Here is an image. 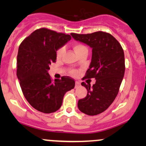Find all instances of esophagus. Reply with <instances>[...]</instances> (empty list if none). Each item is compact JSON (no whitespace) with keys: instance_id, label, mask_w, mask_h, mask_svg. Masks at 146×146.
Returning <instances> with one entry per match:
<instances>
[{"instance_id":"obj_1","label":"esophagus","mask_w":146,"mask_h":146,"mask_svg":"<svg viewBox=\"0 0 146 146\" xmlns=\"http://www.w3.org/2000/svg\"><path fill=\"white\" fill-rule=\"evenodd\" d=\"M80 86V83L79 82H75V88H78L79 86Z\"/></svg>"}]
</instances>
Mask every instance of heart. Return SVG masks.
<instances>
[{
  "mask_svg": "<svg viewBox=\"0 0 146 146\" xmlns=\"http://www.w3.org/2000/svg\"><path fill=\"white\" fill-rule=\"evenodd\" d=\"M73 49H74V51L75 52V53H76V54H78L79 53H80L81 51H84V50L87 49V48L84 46V45L82 44H76L73 46ZM64 47L60 48L57 51V53H56L57 58H61V57L62 56V55L64 54ZM71 74L73 75H76L78 74V72L76 71H72Z\"/></svg>",
  "mask_w": 146,
  "mask_h": 146,
  "instance_id": "1",
  "label": "heart"
}]
</instances>
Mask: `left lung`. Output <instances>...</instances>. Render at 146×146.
Wrapping results in <instances>:
<instances>
[{"label": "left lung", "mask_w": 146, "mask_h": 146, "mask_svg": "<svg viewBox=\"0 0 146 146\" xmlns=\"http://www.w3.org/2000/svg\"><path fill=\"white\" fill-rule=\"evenodd\" d=\"M71 35L77 41L92 48V58L84 78H95L93 86L82 82L87 89L84 98L78 101L79 110L88 115L105 111L118 94L125 73L124 53L121 44L111 34L97 31Z\"/></svg>", "instance_id": "8db88e82"}]
</instances>
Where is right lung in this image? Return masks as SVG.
Wrapping results in <instances>:
<instances>
[{
    "mask_svg": "<svg viewBox=\"0 0 146 146\" xmlns=\"http://www.w3.org/2000/svg\"><path fill=\"white\" fill-rule=\"evenodd\" d=\"M71 39L70 35L41 28L21 42L17 56V77L29 104L44 113L61 107L64 95L75 86L69 77L51 80L48 71L56 62V51Z\"/></svg>",
    "mask_w": 146,
    "mask_h": 146,
    "instance_id": "1",
    "label": "right lung"
}]
</instances>
